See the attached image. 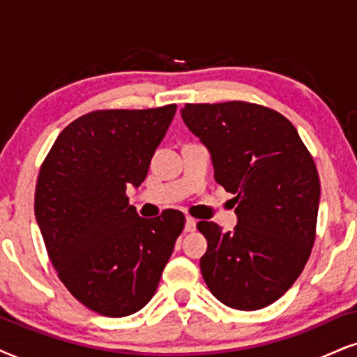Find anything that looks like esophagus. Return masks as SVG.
Returning <instances> with one entry per match:
<instances>
[{"mask_svg": "<svg viewBox=\"0 0 357 357\" xmlns=\"http://www.w3.org/2000/svg\"><path fill=\"white\" fill-rule=\"evenodd\" d=\"M196 229V219L186 218V224H184V232H192Z\"/></svg>", "mask_w": 357, "mask_h": 357, "instance_id": "34e87169", "label": "esophagus"}]
</instances>
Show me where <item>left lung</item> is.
Wrapping results in <instances>:
<instances>
[{
  "mask_svg": "<svg viewBox=\"0 0 357 357\" xmlns=\"http://www.w3.org/2000/svg\"><path fill=\"white\" fill-rule=\"evenodd\" d=\"M181 116L237 204L232 232L197 224L207 241L199 264L206 285L229 308H265L295 283L311 254L319 207L313 158L290 120L272 108L186 103Z\"/></svg>",
  "mask_w": 357,
  "mask_h": 357,
  "instance_id": "8db88e82",
  "label": "left lung"
}]
</instances>
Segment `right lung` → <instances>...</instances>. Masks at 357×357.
<instances>
[{"label":"right lung","instance_id":"right-lung-1","mask_svg":"<svg viewBox=\"0 0 357 357\" xmlns=\"http://www.w3.org/2000/svg\"><path fill=\"white\" fill-rule=\"evenodd\" d=\"M176 105L98 110L59 135L40 166L34 214L67 290L98 314L137 313L155 295L183 212L139 218L126 188L145 181Z\"/></svg>","mask_w":357,"mask_h":357}]
</instances>
